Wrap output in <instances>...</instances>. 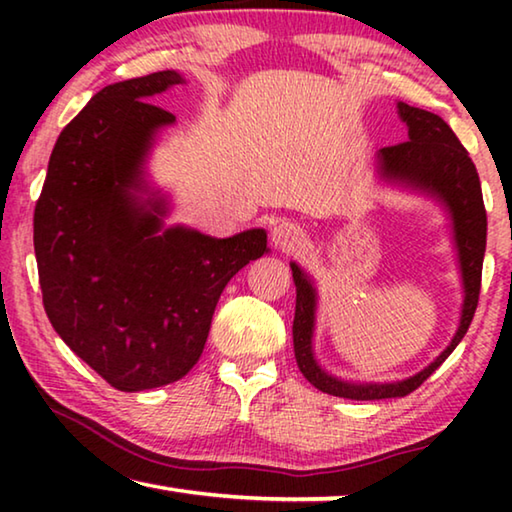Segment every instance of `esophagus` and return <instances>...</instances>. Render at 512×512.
<instances>
[{
    "mask_svg": "<svg viewBox=\"0 0 512 512\" xmlns=\"http://www.w3.org/2000/svg\"><path fill=\"white\" fill-rule=\"evenodd\" d=\"M302 241V232L296 225L284 221L273 228V244L282 250H293Z\"/></svg>",
    "mask_w": 512,
    "mask_h": 512,
    "instance_id": "obj_1",
    "label": "esophagus"
}]
</instances>
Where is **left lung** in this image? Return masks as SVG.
Segmentation results:
<instances>
[{"label": "left lung", "instance_id": "1", "mask_svg": "<svg viewBox=\"0 0 512 512\" xmlns=\"http://www.w3.org/2000/svg\"><path fill=\"white\" fill-rule=\"evenodd\" d=\"M397 108H400V117L409 126V140L386 146V149L379 151L381 171L388 178L404 180V183L420 187L424 192L440 198L449 207V212H452L465 284L463 316L461 327H458L452 343L447 345V350L431 366L418 372V375L404 381H395V384H350V381H341L327 375L325 370H320L314 359L311 332H314L316 293L307 275L296 264H291L293 282H296L293 350H296L298 368L318 391L336 397H348V400H386V397H404L413 393L461 343L474 318L476 305H479L485 235H488V216H485L479 173H476L470 153L465 151V146L458 142L452 128L438 115L422 108L406 106V103H397Z\"/></svg>", "mask_w": 512, "mask_h": 512}]
</instances>
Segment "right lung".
I'll return each mask as SVG.
<instances>
[{"mask_svg": "<svg viewBox=\"0 0 512 512\" xmlns=\"http://www.w3.org/2000/svg\"><path fill=\"white\" fill-rule=\"evenodd\" d=\"M176 83L167 69L94 94L58 135L33 212L51 325L124 393L183 379L201 359L225 284L268 253L264 230L160 235L162 203L146 207L131 192L153 135L176 121L149 99Z\"/></svg>", "mask_w": 512, "mask_h": 512, "instance_id": "add662e5", "label": "right lung"}]
</instances>
